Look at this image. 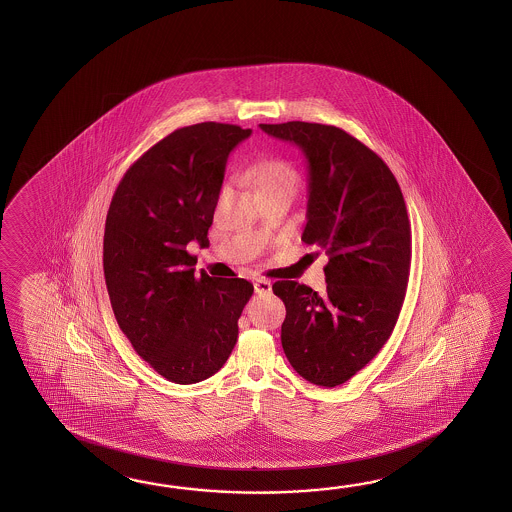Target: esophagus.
Masks as SVG:
<instances>
[{"label": "esophagus", "instance_id": "esophagus-1", "mask_svg": "<svg viewBox=\"0 0 512 512\" xmlns=\"http://www.w3.org/2000/svg\"><path fill=\"white\" fill-rule=\"evenodd\" d=\"M254 291H256V294H260V296H267V294H271V282H269V280H256V282H254Z\"/></svg>", "mask_w": 512, "mask_h": 512}]
</instances>
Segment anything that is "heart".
<instances>
[{"label": "heart", "mask_w": 512, "mask_h": 512, "mask_svg": "<svg viewBox=\"0 0 512 512\" xmlns=\"http://www.w3.org/2000/svg\"><path fill=\"white\" fill-rule=\"evenodd\" d=\"M254 185L258 192H267V190L282 188V186H296L298 185V174L291 164L271 159V161L256 164Z\"/></svg>", "instance_id": "b5f03b06"}]
</instances>
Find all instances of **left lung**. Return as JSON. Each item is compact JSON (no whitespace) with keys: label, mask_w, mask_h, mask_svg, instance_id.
<instances>
[{"label":"left lung","mask_w":512,"mask_h":512,"mask_svg":"<svg viewBox=\"0 0 512 512\" xmlns=\"http://www.w3.org/2000/svg\"><path fill=\"white\" fill-rule=\"evenodd\" d=\"M260 128L304 153L302 241L329 256L326 294L293 280L272 285L287 311L283 351L305 381L335 388L381 351L401 313L412 260L403 192L381 157L337 126L293 120Z\"/></svg>","instance_id":"1"}]
</instances>
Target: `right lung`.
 <instances>
[{
	"label": "right lung",
	"mask_w": 512,
	"mask_h": 512,
	"mask_svg": "<svg viewBox=\"0 0 512 512\" xmlns=\"http://www.w3.org/2000/svg\"><path fill=\"white\" fill-rule=\"evenodd\" d=\"M251 130L201 122L172 131L131 164L109 205L104 276L122 333L175 384L212 377L238 340L254 287L196 276L188 245L208 247L230 152Z\"/></svg>",
	"instance_id": "1"
}]
</instances>
